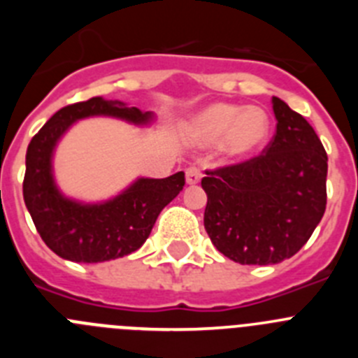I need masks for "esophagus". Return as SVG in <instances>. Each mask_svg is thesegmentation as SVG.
<instances>
[{"label":"esophagus","instance_id":"34e87169","mask_svg":"<svg viewBox=\"0 0 358 358\" xmlns=\"http://www.w3.org/2000/svg\"><path fill=\"white\" fill-rule=\"evenodd\" d=\"M201 177L202 172L197 166H189V169H186V182H188V185H197V182L201 181Z\"/></svg>","mask_w":358,"mask_h":358}]
</instances>
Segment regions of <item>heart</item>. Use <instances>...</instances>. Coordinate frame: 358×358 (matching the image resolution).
<instances>
[{"label":"heart","mask_w":358,"mask_h":358,"mask_svg":"<svg viewBox=\"0 0 358 358\" xmlns=\"http://www.w3.org/2000/svg\"><path fill=\"white\" fill-rule=\"evenodd\" d=\"M186 140L195 147L220 148L231 159H245L260 150L271 134V118L262 107L211 103L186 123Z\"/></svg>","instance_id":"heart-1"}]
</instances>
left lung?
Segmentation results:
<instances>
[{
    "label": "left lung",
    "mask_w": 358,
    "mask_h": 358,
    "mask_svg": "<svg viewBox=\"0 0 358 358\" xmlns=\"http://www.w3.org/2000/svg\"><path fill=\"white\" fill-rule=\"evenodd\" d=\"M276 134L265 154L210 172L204 227L215 248L242 265L296 255L327 210L328 156L315 131L273 96Z\"/></svg>",
    "instance_id": "left-lung-1"
}]
</instances>
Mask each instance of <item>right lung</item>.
Instances as JSON below:
<instances>
[{"label": "right lung", "mask_w": 358, "mask_h": 358, "mask_svg": "<svg viewBox=\"0 0 358 358\" xmlns=\"http://www.w3.org/2000/svg\"><path fill=\"white\" fill-rule=\"evenodd\" d=\"M94 116L148 127L156 122L152 110H141L122 100L94 96L62 107L31 138L27 150L23 197L41 238L55 255L77 264H98L138 251L150 235L161 210L179 195L185 172L164 179L138 177L118 195L100 202L68 197L57 186L53 154L73 123Z\"/></svg>", "instance_id": "add662e5"}]
</instances>
